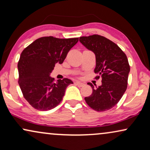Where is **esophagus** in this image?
Here are the masks:
<instances>
[{"label":"esophagus","mask_w":150,"mask_h":150,"mask_svg":"<svg viewBox=\"0 0 150 150\" xmlns=\"http://www.w3.org/2000/svg\"><path fill=\"white\" fill-rule=\"evenodd\" d=\"M76 85L79 86V87H83V86H84V85H85L84 83H81V82H79V81L76 82Z\"/></svg>","instance_id":"34e87169"}]
</instances>
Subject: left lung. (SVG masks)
Segmentation results:
<instances>
[{"label":"left lung","mask_w":150,"mask_h":150,"mask_svg":"<svg viewBox=\"0 0 150 150\" xmlns=\"http://www.w3.org/2000/svg\"><path fill=\"white\" fill-rule=\"evenodd\" d=\"M80 42L96 55L94 72L102 78V85L94 87L91 96L85 97L87 104L98 112L114 107L127 89L130 65L125 53L120 47L103 36L93 35L81 37ZM100 76L97 77L99 79Z\"/></svg>","instance_id":"1"}]
</instances>
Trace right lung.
Here are the masks:
<instances>
[{
	"label": "right lung",
	"instance_id": "1",
	"mask_svg": "<svg viewBox=\"0 0 150 150\" xmlns=\"http://www.w3.org/2000/svg\"><path fill=\"white\" fill-rule=\"evenodd\" d=\"M79 38H39L22 51L18 63L20 87L26 101L37 110L45 111L62 101L70 79L50 76L56 63L61 64Z\"/></svg>",
	"mask_w": 150,
	"mask_h": 150
}]
</instances>
